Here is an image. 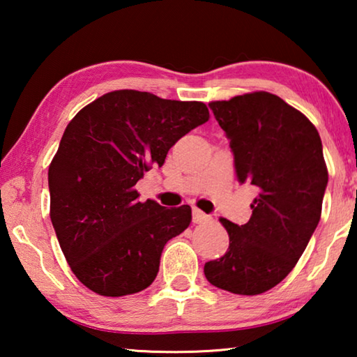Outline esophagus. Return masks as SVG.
I'll list each match as a JSON object with an SVG mask.
<instances>
[{
    "instance_id": "34e87169",
    "label": "esophagus",
    "mask_w": 357,
    "mask_h": 357,
    "mask_svg": "<svg viewBox=\"0 0 357 357\" xmlns=\"http://www.w3.org/2000/svg\"><path fill=\"white\" fill-rule=\"evenodd\" d=\"M192 219H193V223H203V222L209 220V215L204 214L203 211H200V209L193 208V211H192Z\"/></svg>"
}]
</instances>
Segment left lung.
I'll use <instances>...</instances> for the list:
<instances>
[{
    "mask_svg": "<svg viewBox=\"0 0 357 357\" xmlns=\"http://www.w3.org/2000/svg\"><path fill=\"white\" fill-rule=\"evenodd\" d=\"M209 107L229 138L239 183L259 193L245 225L220 217L229 245L204 275L229 293L261 294L291 273L321 217L329 178L321 138L304 113L266 91Z\"/></svg>",
    "mask_w": 357,
    "mask_h": 357,
    "instance_id": "1",
    "label": "left lung"
}]
</instances>
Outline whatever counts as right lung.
Masks as SVG:
<instances>
[{"mask_svg":"<svg viewBox=\"0 0 357 357\" xmlns=\"http://www.w3.org/2000/svg\"><path fill=\"white\" fill-rule=\"evenodd\" d=\"M208 119L203 102L135 89L100 96L72 118L48 167L50 219L88 289L119 298L154 282L164 245L190 225L192 209L138 202L135 184Z\"/></svg>","mask_w":357,"mask_h":357,"instance_id":"right-lung-1","label":"right lung"}]
</instances>
